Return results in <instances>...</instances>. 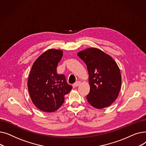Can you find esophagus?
Wrapping results in <instances>:
<instances>
[{
  "label": "esophagus",
  "mask_w": 146,
  "mask_h": 146,
  "mask_svg": "<svg viewBox=\"0 0 146 146\" xmlns=\"http://www.w3.org/2000/svg\"><path fill=\"white\" fill-rule=\"evenodd\" d=\"M80 83H81V82H80V81H77L76 83H74L73 84V86L74 88L77 87V86H79V85H80Z\"/></svg>",
  "instance_id": "obj_1"
}]
</instances>
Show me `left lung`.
<instances>
[{"instance_id":"1","label":"left lung","mask_w":146,"mask_h":146,"mask_svg":"<svg viewBox=\"0 0 146 146\" xmlns=\"http://www.w3.org/2000/svg\"><path fill=\"white\" fill-rule=\"evenodd\" d=\"M78 56L85 63L89 73V104L96 109L111 105L116 100L121 86V74L115 60L97 48L82 50Z\"/></svg>"}]
</instances>
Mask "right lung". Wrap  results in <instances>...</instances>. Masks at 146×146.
Listing matches in <instances>:
<instances>
[{"mask_svg":"<svg viewBox=\"0 0 146 146\" xmlns=\"http://www.w3.org/2000/svg\"><path fill=\"white\" fill-rule=\"evenodd\" d=\"M63 51L48 49L38 57L32 66L28 89L31 101L40 111L53 112L64 102V96L72 86L67 84L63 74L57 73V67Z\"/></svg>","mask_w":146,"mask_h":146,"instance_id":"obj_1","label":"right lung"}]
</instances>
